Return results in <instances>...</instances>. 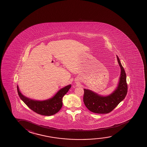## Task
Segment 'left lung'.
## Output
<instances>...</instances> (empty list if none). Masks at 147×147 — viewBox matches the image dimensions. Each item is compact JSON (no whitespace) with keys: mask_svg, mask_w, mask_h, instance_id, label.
I'll return each mask as SVG.
<instances>
[{"mask_svg":"<svg viewBox=\"0 0 147 147\" xmlns=\"http://www.w3.org/2000/svg\"><path fill=\"white\" fill-rule=\"evenodd\" d=\"M117 58L120 67V77L117 87L112 93L102 96L92 90L84 89V102L91 112L96 114L109 113L125 98L127 93L126 75L117 55Z\"/></svg>","mask_w":147,"mask_h":147,"instance_id":"1","label":"left lung"}]
</instances>
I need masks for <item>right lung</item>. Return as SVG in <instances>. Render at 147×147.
<instances>
[{"instance_id":"right-lung-1","label":"right lung","mask_w":147,"mask_h":147,"mask_svg":"<svg viewBox=\"0 0 147 147\" xmlns=\"http://www.w3.org/2000/svg\"><path fill=\"white\" fill-rule=\"evenodd\" d=\"M71 85L66 86L58 91L52 98L44 100H37L24 96L20 92L18 86L17 91L20 98L31 110L44 116H51L59 112L62 107V98L68 92Z\"/></svg>"}]
</instances>
